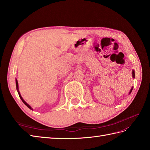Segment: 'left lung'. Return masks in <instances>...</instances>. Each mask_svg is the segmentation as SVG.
<instances>
[{"instance_id":"1","label":"left lung","mask_w":150,"mask_h":150,"mask_svg":"<svg viewBox=\"0 0 150 150\" xmlns=\"http://www.w3.org/2000/svg\"><path fill=\"white\" fill-rule=\"evenodd\" d=\"M132 78L134 79V78H135V71H134V69L132 70ZM132 90H133V86H132V88L130 89V91H129V95L131 94V92H132Z\"/></svg>"}]
</instances>
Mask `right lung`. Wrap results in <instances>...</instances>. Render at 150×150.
<instances>
[{
	"label": "right lung",
	"mask_w": 150,
	"mask_h": 150,
	"mask_svg": "<svg viewBox=\"0 0 150 150\" xmlns=\"http://www.w3.org/2000/svg\"><path fill=\"white\" fill-rule=\"evenodd\" d=\"M15 81H16V91H17V92H18V95H19V97H20V98L21 99V100L22 101V102L24 103V104L28 106V107L29 108V109H31V110H33V109L32 108V107L31 106H30L29 104H28L27 103H26L25 101H24V99L22 98V97L21 96V93H20V92H19V91H18V81H17V79H15Z\"/></svg>",
	"instance_id": "right-lung-1"
}]
</instances>
